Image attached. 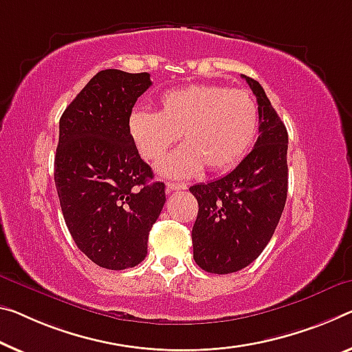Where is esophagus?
<instances>
[{
  "mask_svg": "<svg viewBox=\"0 0 352 352\" xmlns=\"http://www.w3.org/2000/svg\"><path fill=\"white\" fill-rule=\"evenodd\" d=\"M187 186L186 184H179V182H166V193H173V192H181L186 190Z\"/></svg>",
  "mask_w": 352,
  "mask_h": 352,
  "instance_id": "34e87169",
  "label": "esophagus"
}]
</instances>
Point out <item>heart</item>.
<instances>
[{
	"label": "heart",
	"mask_w": 352,
	"mask_h": 352,
	"mask_svg": "<svg viewBox=\"0 0 352 352\" xmlns=\"http://www.w3.org/2000/svg\"><path fill=\"white\" fill-rule=\"evenodd\" d=\"M258 105L244 89L219 85H190L160 96L159 110H135L129 135L148 162L164 157L179 135L186 143L159 165L170 177H192L206 165L212 171L231 168L253 143Z\"/></svg>",
	"instance_id": "1"
}]
</instances>
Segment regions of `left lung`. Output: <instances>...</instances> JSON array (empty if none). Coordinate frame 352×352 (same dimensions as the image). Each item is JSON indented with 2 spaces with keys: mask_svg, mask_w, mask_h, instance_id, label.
I'll list each match as a JSON object with an SVG mask.
<instances>
[{
  "mask_svg": "<svg viewBox=\"0 0 352 352\" xmlns=\"http://www.w3.org/2000/svg\"><path fill=\"white\" fill-rule=\"evenodd\" d=\"M258 102L259 137L228 175L188 190L198 201L193 259L210 274L247 267L269 244L288 193V132L256 80L242 75Z\"/></svg>",
  "mask_w": 352,
  "mask_h": 352,
  "instance_id": "8db88e82",
  "label": "left lung"
}]
</instances>
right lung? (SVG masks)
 <instances>
[{"instance_id":"1","label":"right lung","mask_w":352,"mask_h":352,"mask_svg":"<svg viewBox=\"0 0 352 352\" xmlns=\"http://www.w3.org/2000/svg\"><path fill=\"white\" fill-rule=\"evenodd\" d=\"M153 85L148 72L96 74L59 120L55 184L75 244L97 266L122 270L143 261L149 231L165 204L129 135V118Z\"/></svg>"}]
</instances>
